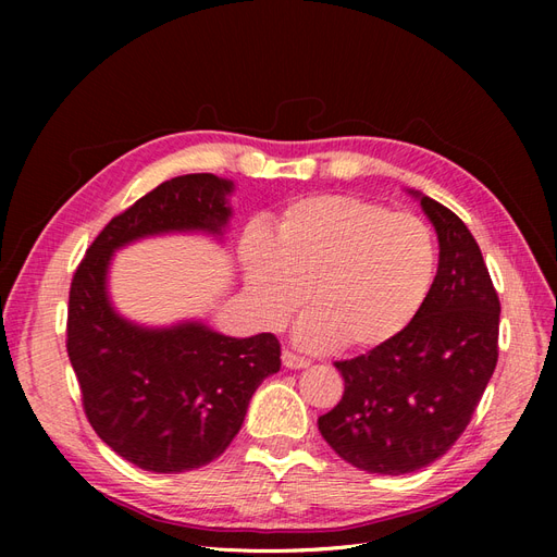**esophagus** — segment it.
Wrapping results in <instances>:
<instances>
[{"label": "esophagus", "instance_id": "1", "mask_svg": "<svg viewBox=\"0 0 557 557\" xmlns=\"http://www.w3.org/2000/svg\"><path fill=\"white\" fill-rule=\"evenodd\" d=\"M283 364L288 367V369H305V367H309V360L301 358V356H295L293 350L285 348L283 350Z\"/></svg>", "mask_w": 557, "mask_h": 557}]
</instances>
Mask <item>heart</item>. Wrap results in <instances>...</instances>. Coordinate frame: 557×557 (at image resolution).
<instances>
[{"label": "heart", "instance_id": "1", "mask_svg": "<svg viewBox=\"0 0 557 557\" xmlns=\"http://www.w3.org/2000/svg\"><path fill=\"white\" fill-rule=\"evenodd\" d=\"M242 264L262 325H285L309 290L313 311L297 327L299 344L362 350L391 342L425 305L436 248L413 215L350 195H318L285 209L274 237L248 230Z\"/></svg>", "mask_w": 557, "mask_h": 557}]
</instances>
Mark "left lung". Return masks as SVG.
I'll return each instance as SVG.
<instances>
[{
  "label": "left lung",
  "mask_w": 557,
  "mask_h": 557,
  "mask_svg": "<svg viewBox=\"0 0 557 557\" xmlns=\"http://www.w3.org/2000/svg\"><path fill=\"white\" fill-rule=\"evenodd\" d=\"M420 199L440 239L425 305L391 342L334 362L344 397L318 418L334 453L369 474L399 476L440 460L476 411L497 364L499 297L467 225Z\"/></svg>",
  "instance_id": "left-lung-1"
}]
</instances>
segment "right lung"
Instances as JSON below:
<instances>
[{"label": "right lung", "instance_id": "1", "mask_svg": "<svg viewBox=\"0 0 557 557\" xmlns=\"http://www.w3.org/2000/svg\"><path fill=\"white\" fill-rule=\"evenodd\" d=\"M234 183L185 174L115 215L81 260L66 313V352L83 409L109 448L156 474L205 467L230 444L258 385L281 369L272 332L234 339L197 320L141 327L117 313L107 276L113 252L170 232L221 237Z\"/></svg>", "mask_w": 557, "mask_h": 557}]
</instances>
